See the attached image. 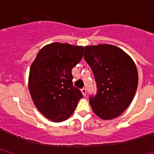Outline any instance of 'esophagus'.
Here are the masks:
<instances>
[{"label": "esophagus", "mask_w": 154, "mask_h": 154, "mask_svg": "<svg viewBox=\"0 0 154 154\" xmlns=\"http://www.w3.org/2000/svg\"><path fill=\"white\" fill-rule=\"evenodd\" d=\"M81 91H82V93L83 94V96H85V95H86V89H85V88L82 89Z\"/></svg>", "instance_id": "obj_1"}]
</instances>
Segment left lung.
<instances>
[{"mask_svg": "<svg viewBox=\"0 0 154 154\" xmlns=\"http://www.w3.org/2000/svg\"><path fill=\"white\" fill-rule=\"evenodd\" d=\"M84 58L96 83V95L89 98L93 112L103 119L117 117L135 96L138 85L135 63L119 48L106 44L85 46Z\"/></svg>", "mask_w": 154, "mask_h": 154, "instance_id": "1", "label": "left lung"}]
</instances>
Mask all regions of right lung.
Listing matches in <instances>:
<instances>
[{
    "instance_id": "right-lung-1",
    "label": "right lung",
    "mask_w": 154,
    "mask_h": 154,
    "mask_svg": "<svg viewBox=\"0 0 154 154\" xmlns=\"http://www.w3.org/2000/svg\"><path fill=\"white\" fill-rule=\"evenodd\" d=\"M84 48L58 42L45 45L30 69L28 88L35 106L50 120L62 122L74 112L83 95L73 85L72 69Z\"/></svg>"
}]
</instances>
